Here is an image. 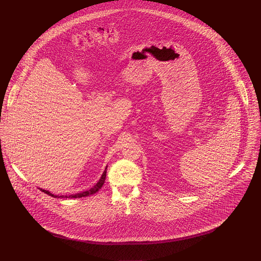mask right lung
Here are the masks:
<instances>
[{"mask_svg":"<svg viewBox=\"0 0 261 261\" xmlns=\"http://www.w3.org/2000/svg\"><path fill=\"white\" fill-rule=\"evenodd\" d=\"M106 176H107V171L103 172L102 176H101L100 180L98 181V182L90 189L88 191H85V192H82V193H77V194H74V195H69V196H61V197H64V198H80V197H85V196H89V195H93L95 193H97V192L102 188L103 184H105V180H106ZM42 192H44V193L50 195V196H53V197H58V196H54L53 194H51L49 191H46V190H42Z\"/></svg>","mask_w":261,"mask_h":261,"instance_id":"right-lung-1","label":"right lung"}]
</instances>
